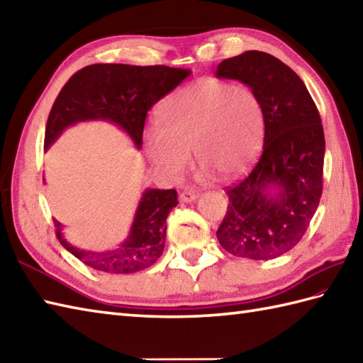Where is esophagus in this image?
<instances>
[{"label":"esophagus","instance_id":"1","mask_svg":"<svg viewBox=\"0 0 363 363\" xmlns=\"http://www.w3.org/2000/svg\"><path fill=\"white\" fill-rule=\"evenodd\" d=\"M196 198H198L196 191L190 190V189H186V190L181 191V194H179V199H181V203H194Z\"/></svg>","mask_w":363,"mask_h":363}]
</instances>
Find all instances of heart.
Instances as JSON below:
<instances>
[{"instance_id": "heart-1", "label": "heart", "mask_w": 363, "mask_h": 363, "mask_svg": "<svg viewBox=\"0 0 363 363\" xmlns=\"http://www.w3.org/2000/svg\"><path fill=\"white\" fill-rule=\"evenodd\" d=\"M264 135V106L250 87L204 79L162 101L159 123L145 129L143 143L152 164L169 177L187 167L190 150L203 176L213 169L233 177L257 157Z\"/></svg>"}]
</instances>
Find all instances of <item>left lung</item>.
Returning a JSON list of instances; mask_svg holds the SVG:
<instances>
[{
  "label": "left lung",
  "instance_id": "obj_1",
  "mask_svg": "<svg viewBox=\"0 0 363 363\" xmlns=\"http://www.w3.org/2000/svg\"><path fill=\"white\" fill-rule=\"evenodd\" d=\"M215 76L248 86L265 113L264 151L246 179L226 191L217 238L235 257L276 259L303 238L318 209L326 148L320 113L299 76L268 52L225 59Z\"/></svg>",
  "mask_w": 363,
  "mask_h": 363
}]
</instances>
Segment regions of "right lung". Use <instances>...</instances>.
<instances>
[{
  "label": "right lung",
  "mask_w": 363,
  "mask_h": 363,
  "mask_svg": "<svg viewBox=\"0 0 363 363\" xmlns=\"http://www.w3.org/2000/svg\"><path fill=\"white\" fill-rule=\"evenodd\" d=\"M190 73L186 68L165 65L95 64L82 68L68 79L51 107L45 150L67 128L81 121H109L125 130L140 150L146 113ZM176 206L174 189H146L125 242L106 251L76 248L64 237L62 223L54 220V226L60 245L86 265L111 274H129L151 267L162 256L167 238L165 221Z\"/></svg>",
  "instance_id": "obj_1"
}]
</instances>
